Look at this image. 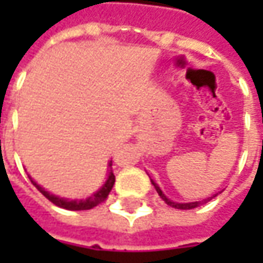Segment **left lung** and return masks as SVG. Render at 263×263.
<instances>
[{
	"label": "left lung",
	"mask_w": 263,
	"mask_h": 263,
	"mask_svg": "<svg viewBox=\"0 0 263 263\" xmlns=\"http://www.w3.org/2000/svg\"><path fill=\"white\" fill-rule=\"evenodd\" d=\"M152 184L155 186V189H157V192H158V195L161 196V199L167 203V205H170L171 208H176V209H193V208H197V206H200V205H203L205 202H208V200H211L212 197H208V199H205V200H200V202H190V203H177V202H171L170 199H167V196H164V193L161 192V189L152 181ZM215 197V196H214Z\"/></svg>",
	"instance_id": "obj_1"
}]
</instances>
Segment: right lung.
<instances>
[{
    "instance_id": "add662e5",
    "label": "right lung",
    "mask_w": 263,
    "mask_h": 263,
    "mask_svg": "<svg viewBox=\"0 0 263 263\" xmlns=\"http://www.w3.org/2000/svg\"><path fill=\"white\" fill-rule=\"evenodd\" d=\"M109 165H111V164H109ZM32 183L37 187V190H39L49 202H52L57 206L64 208V209H68V211H86V209H92V208L101 205L102 202H105L106 197L109 195V192H111V189H112L114 183H116V176H114V173H109V177H108V180H106V183L104 184V187H102L99 192H96L95 195L87 197L86 200H66V199L57 197L54 196V195L45 192L42 187L37 186L33 180H32Z\"/></svg>"
}]
</instances>
